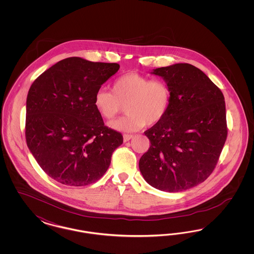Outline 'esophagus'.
<instances>
[{
  "label": "esophagus",
  "instance_id": "obj_1",
  "mask_svg": "<svg viewBox=\"0 0 254 254\" xmlns=\"http://www.w3.org/2000/svg\"><path fill=\"white\" fill-rule=\"evenodd\" d=\"M124 142H128L130 139H132L133 135L131 134H124Z\"/></svg>",
  "mask_w": 254,
  "mask_h": 254
}]
</instances>
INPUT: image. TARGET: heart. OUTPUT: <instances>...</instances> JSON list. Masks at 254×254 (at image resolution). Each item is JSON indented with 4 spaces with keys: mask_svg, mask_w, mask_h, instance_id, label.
<instances>
[{
    "mask_svg": "<svg viewBox=\"0 0 254 254\" xmlns=\"http://www.w3.org/2000/svg\"><path fill=\"white\" fill-rule=\"evenodd\" d=\"M171 90L162 79H154L130 72L117 78L112 91L99 89L94 97V106L106 119H114L126 105L127 115L109 126L118 131L131 132L153 126L164 119L170 106Z\"/></svg>",
    "mask_w": 254,
    "mask_h": 254,
    "instance_id": "heart-1",
    "label": "heart"
}]
</instances>
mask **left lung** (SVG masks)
Masks as SVG:
<instances>
[{
	"mask_svg": "<svg viewBox=\"0 0 254 254\" xmlns=\"http://www.w3.org/2000/svg\"><path fill=\"white\" fill-rule=\"evenodd\" d=\"M151 74L169 84L171 101L164 119L145 131L151 145L139 169L159 190H187L205 181L217 164L228 135L225 98L190 64L159 67Z\"/></svg>",
	"mask_w": 254,
	"mask_h": 254,
	"instance_id": "obj_1",
	"label": "left lung"
}]
</instances>
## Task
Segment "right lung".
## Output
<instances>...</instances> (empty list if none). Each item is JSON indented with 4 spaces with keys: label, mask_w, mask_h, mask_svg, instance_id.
<instances>
[{
    "label": "right lung",
    "mask_w": 254,
    "mask_h": 254,
    "mask_svg": "<svg viewBox=\"0 0 254 254\" xmlns=\"http://www.w3.org/2000/svg\"><path fill=\"white\" fill-rule=\"evenodd\" d=\"M119 68L116 63L70 57L49 67L30 86L26 144L39 166L55 181L86 186L109 169L123 136L105 126L94 97Z\"/></svg>",
    "instance_id": "obj_1"
}]
</instances>
